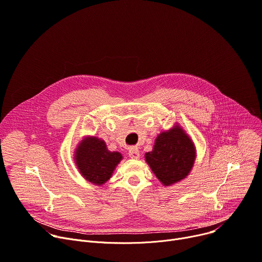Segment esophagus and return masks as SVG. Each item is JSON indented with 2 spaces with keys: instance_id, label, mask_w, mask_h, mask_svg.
Returning <instances> with one entry per match:
<instances>
[{
  "instance_id": "esophagus-1",
  "label": "esophagus",
  "mask_w": 262,
  "mask_h": 262,
  "mask_svg": "<svg viewBox=\"0 0 262 262\" xmlns=\"http://www.w3.org/2000/svg\"><path fill=\"white\" fill-rule=\"evenodd\" d=\"M128 156L132 158V159H135V160H138L140 158V152H139V149L137 147H132L128 151Z\"/></svg>"
}]
</instances>
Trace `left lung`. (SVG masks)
<instances>
[{
  "instance_id": "8db88e82",
  "label": "left lung",
  "mask_w": 262,
  "mask_h": 262,
  "mask_svg": "<svg viewBox=\"0 0 262 262\" xmlns=\"http://www.w3.org/2000/svg\"><path fill=\"white\" fill-rule=\"evenodd\" d=\"M196 158L192 139L178 123L158 135L152 150L145 161L164 186H171L186 179Z\"/></svg>"
}]
</instances>
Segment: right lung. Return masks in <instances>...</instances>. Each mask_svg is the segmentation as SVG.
Instances as JSON below:
<instances>
[{
    "label": "right lung",
    "mask_w": 262,
    "mask_h": 262,
    "mask_svg": "<svg viewBox=\"0 0 262 262\" xmlns=\"http://www.w3.org/2000/svg\"><path fill=\"white\" fill-rule=\"evenodd\" d=\"M122 159L119 151L107 149L104 140L93 136L84 137L74 151V161L80 174L97 186L105 184L111 179Z\"/></svg>",
    "instance_id": "add662e5"
}]
</instances>
